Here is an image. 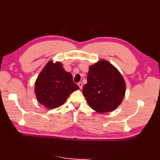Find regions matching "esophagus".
I'll use <instances>...</instances> for the list:
<instances>
[{"instance_id":"esophagus-1","label":"esophagus","mask_w":160,"mask_h":160,"mask_svg":"<svg viewBox=\"0 0 160 160\" xmlns=\"http://www.w3.org/2000/svg\"><path fill=\"white\" fill-rule=\"evenodd\" d=\"M78 85L79 86V87H80V89H82V85H83V84H82V82H78Z\"/></svg>"}]
</instances>
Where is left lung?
Returning a JSON list of instances; mask_svg holds the SVG:
<instances>
[{
	"label": "left lung",
	"instance_id": "1",
	"mask_svg": "<svg viewBox=\"0 0 160 160\" xmlns=\"http://www.w3.org/2000/svg\"><path fill=\"white\" fill-rule=\"evenodd\" d=\"M126 84L116 68L106 60L89 67L82 93L89 106L99 113L115 110L122 102Z\"/></svg>",
	"mask_w": 160,
	"mask_h": 160
}]
</instances>
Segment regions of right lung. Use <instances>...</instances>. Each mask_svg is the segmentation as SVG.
Masks as SVG:
<instances>
[{"mask_svg":"<svg viewBox=\"0 0 160 160\" xmlns=\"http://www.w3.org/2000/svg\"><path fill=\"white\" fill-rule=\"evenodd\" d=\"M79 89L73 81L72 75L67 72L60 62L47 64L35 84V93L39 102L50 109L60 107L69 95Z\"/></svg>","mask_w":160,"mask_h":160,"instance_id":"1","label":"right lung"}]
</instances>
